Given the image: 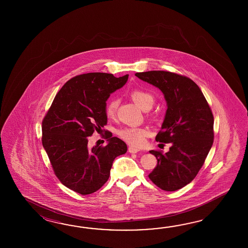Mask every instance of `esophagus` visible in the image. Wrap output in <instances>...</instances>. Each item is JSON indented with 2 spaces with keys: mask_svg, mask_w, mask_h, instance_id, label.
I'll return each mask as SVG.
<instances>
[{
  "mask_svg": "<svg viewBox=\"0 0 248 248\" xmlns=\"http://www.w3.org/2000/svg\"><path fill=\"white\" fill-rule=\"evenodd\" d=\"M128 152L130 153H137L139 152V150L137 148L134 147V146H129L128 147Z\"/></svg>",
  "mask_w": 248,
  "mask_h": 248,
  "instance_id": "obj_1",
  "label": "esophagus"
}]
</instances>
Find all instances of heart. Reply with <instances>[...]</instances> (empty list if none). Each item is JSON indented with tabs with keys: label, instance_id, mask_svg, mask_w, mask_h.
<instances>
[{
	"label": "heart",
	"instance_id": "obj_1",
	"mask_svg": "<svg viewBox=\"0 0 248 248\" xmlns=\"http://www.w3.org/2000/svg\"><path fill=\"white\" fill-rule=\"evenodd\" d=\"M132 99L140 106L142 110H146L147 108H152L154 104V97L152 94L142 91V90H133L131 92ZM119 105V101L116 97L111 98V100L107 103L106 108V113L107 117L112 118L116 114L117 108ZM119 136L122 137L123 140L126 142L130 143L134 146H142L145 141V137L148 135V130L146 128L142 127H136V126H127L118 132Z\"/></svg>",
	"mask_w": 248,
	"mask_h": 248
}]
</instances>
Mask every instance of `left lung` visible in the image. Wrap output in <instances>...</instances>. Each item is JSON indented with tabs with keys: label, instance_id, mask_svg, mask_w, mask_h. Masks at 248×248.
I'll use <instances>...</instances> for the list:
<instances>
[{
	"label": "left lung",
	"instance_id": "left-lung-1",
	"mask_svg": "<svg viewBox=\"0 0 248 248\" xmlns=\"http://www.w3.org/2000/svg\"><path fill=\"white\" fill-rule=\"evenodd\" d=\"M136 76L160 90L168 106L155 139L172 146L165 154L150 151L158 165L149 178L161 190H179L195 178L213 145V113L199 86L185 76L165 71Z\"/></svg>",
	"mask_w": 248,
	"mask_h": 248
}]
</instances>
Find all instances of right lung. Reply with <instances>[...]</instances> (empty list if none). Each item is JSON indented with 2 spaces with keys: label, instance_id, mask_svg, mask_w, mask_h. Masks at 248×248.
<instances>
[{
  "label": "right lung",
  "instance_id": "add662e5",
  "mask_svg": "<svg viewBox=\"0 0 248 248\" xmlns=\"http://www.w3.org/2000/svg\"><path fill=\"white\" fill-rule=\"evenodd\" d=\"M127 79L128 74L116 78L106 73L75 76L58 91L43 119L42 145L55 174L81 195L99 190L109 179L114 158L126 153V143L118 137L91 149L88 137L107 124L106 101Z\"/></svg>",
  "mask_w": 248,
  "mask_h": 248
}]
</instances>
